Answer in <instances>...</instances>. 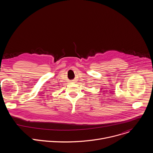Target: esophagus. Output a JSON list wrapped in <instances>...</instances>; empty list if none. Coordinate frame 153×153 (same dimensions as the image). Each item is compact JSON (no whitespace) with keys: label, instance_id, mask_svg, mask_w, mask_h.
Segmentation results:
<instances>
[{"label":"esophagus","instance_id":"esophagus-1","mask_svg":"<svg viewBox=\"0 0 153 153\" xmlns=\"http://www.w3.org/2000/svg\"><path fill=\"white\" fill-rule=\"evenodd\" d=\"M73 81H74V80H73Z\"/></svg>","mask_w":153,"mask_h":153}]
</instances>
